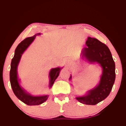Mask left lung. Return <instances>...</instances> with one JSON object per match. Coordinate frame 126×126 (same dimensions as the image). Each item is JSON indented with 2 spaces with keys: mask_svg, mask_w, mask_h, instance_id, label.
<instances>
[{
  "mask_svg": "<svg viewBox=\"0 0 126 126\" xmlns=\"http://www.w3.org/2000/svg\"><path fill=\"white\" fill-rule=\"evenodd\" d=\"M85 44L87 46L81 51L82 57L89 63H99L102 68V75L95 88L88 91L85 95L76 99L82 104L96 105L111 92L115 80V64L109 48L97 39L88 37Z\"/></svg>",
  "mask_w": 126,
  "mask_h": 126,
  "instance_id": "8db88e82",
  "label": "left lung"
}]
</instances>
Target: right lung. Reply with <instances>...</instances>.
Wrapping results in <instances>:
<instances>
[{"instance_id": "1", "label": "right lung", "mask_w": 126, "mask_h": 126, "mask_svg": "<svg viewBox=\"0 0 126 126\" xmlns=\"http://www.w3.org/2000/svg\"><path fill=\"white\" fill-rule=\"evenodd\" d=\"M40 35V33L37 34V35ZM36 35L33 37H28L22 41L17 46L15 50L14 56L12 59L11 63V69L10 72V80L11 83V88L15 96L28 106H37L44 103L48 98V95L33 96L31 95L30 94L27 93L23 88L20 87L19 83V79L18 78L17 74V68L19 63L20 60L21 58L22 55L24 53L27 48L30 46V45L33 42L35 39ZM61 68H53L49 72V87L51 88L54 84L56 79L57 78Z\"/></svg>"}]
</instances>
